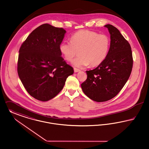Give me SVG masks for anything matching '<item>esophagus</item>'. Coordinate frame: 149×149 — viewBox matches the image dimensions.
<instances>
[{"mask_svg": "<svg viewBox=\"0 0 149 149\" xmlns=\"http://www.w3.org/2000/svg\"><path fill=\"white\" fill-rule=\"evenodd\" d=\"M74 72H78L79 71H80V70L76 68H74Z\"/></svg>", "mask_w": 149, "mask_h": 149, "instance_id": "esophagus-1", "label": "esophagus"}]
</instances>
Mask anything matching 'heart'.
Segmentation results:
<instances>
[{
  "mask_svg": "<svg viewBox=\"0 0 149 149\" xmlns=\"http://www.w3.org/2000/svg\"><path fill=\"white\" fill-rule=\"evenodd\" d=\"M110 45L109 38L105 34H99L90 30H81L74 33L71 41H64L59 50L65 59L71 61L79 53V56L72 64L77 67L96 66L107 58Z\"/></svg>",
  "mask_w": 149,
  "mask_h": 149,
  "instance_id": "heart-1",
  "label": "heart"
}]
</instances>
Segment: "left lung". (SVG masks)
Returning a JSON list of instances; mask_svg holds the SVG:
<instances>
[{
  "instance_id": "left-lung-1",
  "label": "left lung",
  "mask_w": 149,
  "mask_h": 149,
  "mask_svg": "<svg viewBox=\"0 0 149 149\" xmlns=\"http://www.w3.org/2000/svg\"><path fill=\"white\" fill-rule=\"evenodd\" d=\"M110 34L108 55L93 70L86 71L87 78L81 84L83 92L95 102L108 101L115 97L125 86L133 67L130 44L116 27L104 26Z\"/></svg>"
}]
</instances>
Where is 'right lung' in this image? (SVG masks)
Returning <instances> with one entry per match:
<instances>
[{"instance_id":"add662e5","label":"right lung","mask_w":149,"mask_h":149,"mask_svg":"<svg viewBox=\"0 0 149 149\" xmlns=\"http://www.w3.org/2000/svg\"><path fill=\"white\" fill-rule=\"evenodd\" d=\"M65 30L45 24L35 29L21 45L17 72L26 91L35 99L47 102L63 89L73 69L59 50Z\"/></svg>"}]
</instances>
